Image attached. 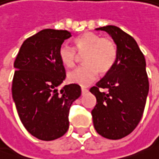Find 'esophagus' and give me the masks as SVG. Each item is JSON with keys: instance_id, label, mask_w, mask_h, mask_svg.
Wrapping results in <instances>:
<instances>
[{"instance_id": "34e87169", "label": "esophagus", "mask_w": 159, "mask_h": 159, "mask_svg": "<svg viewBox=\"0 0 159 159\" xmlns=\"http://www.w3.org/2000/svg\"><path fill=\"white\" fill-rule=\"evenodd\" d=\"M87 91H88V89H87L86 88H81V92H82V94H85Z\"/></svg>"}]
</instances>
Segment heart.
Returning a JSON list of instances; mask_svg holds the SVG:
<instances>
[{
  "mask_svg": "<svg viewBox=\"0 0 159 159\" xmlns=\"http://www.w3.org/2000/svg\"><path fill=\"white\" fill-rule=\"evenodd\" d=\"M75 48L79 54H84L83 66L78 67L67 75L68 80L80 86H88L96 80L98 71L105 74L115 62L117 50L114 42L101 38L93 32H85L76 38ZM75 49L68 43H62L59 49V58L67 68H72L77 61Z\"/></svg>",
  "mask_w": 159,
  "mask_h": 159,
  "instance_id": "heart-1",
  "label": "heart"
}]
</instances>
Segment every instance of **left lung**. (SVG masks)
<instances>
[{
    "mask_svg": "<svg viewBox=\"0 0 159 159\" xmlns=\"http://www.w3.org/2000/svg\"><path fill=\"white\" fill-rule=\"evenodd\" d=\"M96 30L109 34L117 46V56L105 77L89 89L97 98L91 111L93 125L100 136L120 139L136 129L144 112L149 89L146 61L137 41L120 28L108 25Z\"/></svg>",
    "mask_w": 159,
    "mask_h": 159,
    "instance_id": "left-lung-1",
    "label": "left lung"
}]
</instances>
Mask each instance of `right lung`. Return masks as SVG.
Listing matches in <instances>:
<instances>
[{"mask_svg":"<svg viewBox=\"0 0 159 159\" xmlns=\"http://www.w3.org/2000/svg\"><path fill=\"white\" fill-rule=\"evenodd\" d=\"M68 30L45 29L23 41L14 61L11 93L18 115L30 134L50 141L69 129V110L80 96L78 84L60 85L66 77L59 49Z\"/></svg>","mask_w":159,"mask_h":159,"instance_id":"1","label":"right lung"}]
</instances>
